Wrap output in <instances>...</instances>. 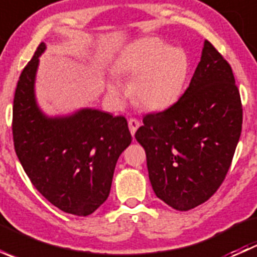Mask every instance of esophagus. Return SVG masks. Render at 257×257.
<instances>
[{
  "mask_svg": "<svg viewBox=\"0 0 257 257\" xmlns=\"http://www.w3.org/2000/svg\"><path fill=\"white\" fill-rule=\"evenodd\" d=\"M128 125H129V131H131V134L134 137L137 129L141 126V123H139V120H137V119L132 118V119H129V120H128Z\"/></svg>",
  "mask_w": 257,
  "mask_h": 257,
  "instance_id": "34e87169",
  "label": "esophagus"
}]
</instances>
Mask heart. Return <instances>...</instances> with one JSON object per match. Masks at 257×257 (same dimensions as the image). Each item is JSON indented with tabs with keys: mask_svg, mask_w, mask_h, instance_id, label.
I'll return each mask as SVG.
<instances>
[{
	"mask_svg": "<svg viewBox=\"0 0 257 257\" xmlns=\"http://www.w3.org/2000/svg\"><path fill=\"white\" fill-rule=\"evenodd\" d=\"M114 71L134 76L132 95L149 110H164L180 98L189 73V58L183 48L167 46L158 37H143L121 51L114 62ZM107 90L119 100L125 92L123 82L110 77Z\"/></svg>",
	"mask_w": 257,
	"mask_h": 257,
	"instance_id": "obj_1",
	"label": "heart"
}]
</instances>
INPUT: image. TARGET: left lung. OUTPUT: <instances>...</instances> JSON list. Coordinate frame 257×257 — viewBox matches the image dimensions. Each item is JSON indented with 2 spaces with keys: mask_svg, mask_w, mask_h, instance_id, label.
Returning <instances> with one entry per match:
<instances>
[{
  "mask_svg": "<svg viewBox=\"0 0 257 257\" xmlns=\"http://www.w3.org/2000/svg\"><path fill=\"white\" fill-rule=\"evenodd\" d=\"M143 124L136 139L155 195L179 211L205 203L225 179L242 124L231 67L209 41L180 99L145 115Z\"/></svg>",
  "mask_w": 257,
  "mask_h": 257,
  "instance_id": "8db88e82",
  "label": "left lung"
}]
</instances>
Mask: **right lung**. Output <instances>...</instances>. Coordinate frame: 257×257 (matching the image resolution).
I'll return each instance as SVG.
<instances>
[{
  "instance_id": "right-lung-1",
  "label": "right lung",
  "mask_w": 257,
  "mask_h": 257,
  "mask_svg": "<svg viewBox=\"0 0 257 257\" xmlns=\"http://www.w3.org/2000/svg\"><path fill=\"white\" fill-rule=\"evenodd\" d=\"M46 43L21 73L14 99L15 150L35 188L54 206L87 216L109 196L119 155L132 143L124 116L95 108L47 115L36 98Z\"/></svg>"
}]
</instances>
